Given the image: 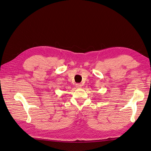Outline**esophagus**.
Segmentation results:
<instances>
[{
  "label": "esophagus",
  "instance_id": "34e87169",
  "mask_svg": "<svg viewBox=\"0 0 151 151\" xmlns=\"http://www.w3.org/2000/svg\"><path fill=\"white\" fill-rule=\"evenodd\" d=\"M81 86H81V84H76V88H80Z\"/></svg>",
  "mask_w": 151,
  "mask_h": 151
}]
</instances>
